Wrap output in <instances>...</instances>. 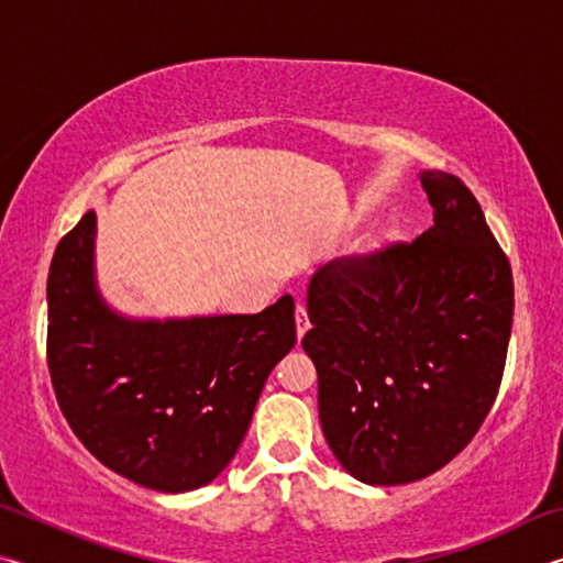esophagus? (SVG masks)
Here are the masks:
<instances>
[{"label":"esophagus","mask_w":563,"mask_h":563,"mask_svg":"<svg viewBox=\"0 0 563 563\" xmlns=\"http://www.w3.org/2000/svg\"><path fill=\"white\" fill-rule=\"evenodd\" d=\"M295 328H298V338L302 340L305 332L310 330V320H308V310H305V305L298 302V308H295Z\"/></svg>","instance_id":"34e87169"}]
</instances>
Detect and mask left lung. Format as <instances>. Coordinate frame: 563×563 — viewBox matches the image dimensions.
<instances>
[{"mask_svg": "<svg viewBox=\"0 0 563 563\" xmlns=\"http://www.w3.org/2000/svg\"><path fill=\"white\" fill-rule=\"evenodd\" d=\"M419 180L430 231L330 261L308 285L322 434L375 487L424 479L472 442L511 338V268L472 190L444 170Z\"/></svg>", "mask_w": 563, "mask_h": 563, "instance_id": "left-lung-1", "label": "left lung"}]
</instances>
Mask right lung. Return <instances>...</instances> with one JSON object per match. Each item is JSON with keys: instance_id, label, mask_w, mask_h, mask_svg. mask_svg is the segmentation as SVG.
<instances>
[{"instance_id": "obj_1", "label": "right lung", "mask_w": 563, "mask_h": 563, "mask_svg": "<svg viewBox=\"0 0 563 563\" xmlns=\"http://www.w3.org/2000/svg\"><path fill=\"white\" fill-rule=\"evenodd\" d=\"M97 213L62 238L46 280V360L81 444L141 487H206L233 460L271 369L295 345V302L255 316L129 318L97 283Z\"/></svg>"}]
</instances>
